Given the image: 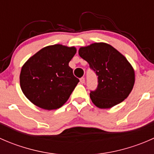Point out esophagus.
I'll use <instances>...</instances> for the list:
<instances>
[{"label":"esophagus","mask_w":154,"mask_h":154,"mask_svg":"<svg viewBox=\"0 0 154 154\" xmlns=\"http://www.w3.org/2000/svg\"><path fill=\"white\" fill-rule=\"evenodd\" d=\"M80 83H81L82 84H83V83H85V78H84V77H82V78H80Z\"/></svg>","instance_id":"obj_1"}]
</instances>
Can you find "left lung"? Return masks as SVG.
<instances>
[{
	"label": "left lung",
	"mask_w": 154,
	"mask_h": 154,
	"mask_svg": "<svg viewBox=\"0 0 154 154\" xmlns=\"http://www.w3.org/2000/svg\"><path fill=\"white\" fill-rule=\"evenodd\" d=\"M98 76V86L90 93L92 103L100 109H109L129 96L135 83V71L123 54L110 45L95 42L79 49Z\"/></svg>",
	"instance_id": "left-lung-1"
}]
</instances>
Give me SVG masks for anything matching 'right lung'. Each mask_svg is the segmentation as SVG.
<instances>
[{
	"mask_svg": "<svg viewBox=\"0 0 154 154\" xmlns=\"http://www.w3.org/2000/svg\"><path fill=\"white\" fill-rule=\"evenodd\" d=\"M76 52L75 47L57 44L29 57L21 68L20 86L31 103L47 110L66 103L80 81L68 66Z\"/></svg>",
	"mask_w": 154,
	"mask_h": 154,
	"instance_id": "obj_1",
	"label": "right lung"
}]
</instances>
